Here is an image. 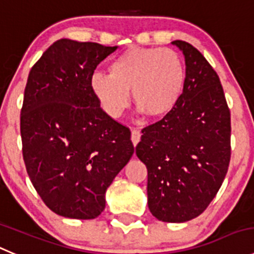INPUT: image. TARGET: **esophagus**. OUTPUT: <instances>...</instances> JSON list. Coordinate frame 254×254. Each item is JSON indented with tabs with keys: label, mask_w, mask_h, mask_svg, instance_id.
<instances>
[{
	"label": "esophagus",
	"mask_w": 254,
	"mask_h": 254,
	"mask_svg": "<svg viewBox=\"0 0 254 254\" xmlns=\"http://www.w3.org/2000/svg\"><path fill=\"white\" fill-rule=\"evenodd\" d=\"M131 139H132V143H133V146H137V143L141 141V132H139L138 129H132Z\"/></svg>",
	"instance_id": "1"
}]
</instances>
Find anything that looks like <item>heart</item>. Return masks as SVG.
Here are the masks:
<instances>
[{
  "label": "heart",
  "mask_w": 254,
  "mask_h": 254,
  "mask_svg": "<svg viewBox=\"0 0 254 254\" xmlns=\"http://www.w3.org/2000/svg\"><path fill=\"white\" fill-rule=\"evenodd\" d=\"M186 83V67L171 48L133 47L116 57L110 74L91 77V88L106 113L120 117L128 107L129 91L141 112L167 116L177 106Z\"/></svg>",
  "instance_id": "1"
}]
</instances>
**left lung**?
<instances>
[{
	"instance_id": "1",
	"label": "left lung",
	"mask_w": 254,
	"mask_h": 254,
	"mask_svg": "<svg viewBox=\"0 0 254 254\" xmlns=\"http://www.w3.org/2000/svg\"><path fill=\"white\" fill-rule=\"evenodd\" d=\"M186 62L177 106L142 129L136 154L147 167L148 208L157 219L198 217L221 188L231 159V113L218 74L197 48L173 41Z\"/></svg>"
}]
</instances>
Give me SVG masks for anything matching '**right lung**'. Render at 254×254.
<instances>
[{"mask_svg":"<svg viewBox=\"0 0 254 254\" xmlns=\"http://www.w3.org/2000/svg\"><path fill=\"white\" fill-rule=\"evenodd\" d=\"M117 46L62 38L31 68L21 110L26 170L59 216L93 219L106 190L131 159V132L101 108L91 88L96 67Z\"/></svg>","mask_w":254,"mask_h":254,"instance_id":"obj_1","label":"right lung"}]
</instances>
